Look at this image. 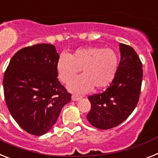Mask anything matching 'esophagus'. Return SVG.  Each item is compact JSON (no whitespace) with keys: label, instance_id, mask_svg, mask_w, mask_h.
<instances>
[{"label":"esophagus","instance_id":"34e87169","mask_svg":"<svg viewBox=\"0 0 158 158\" xmlns=\"http://www.w3.org/2000/svg\"><path fill=\"white\" fill-rule=\"evenodd\" d=\"M83 98L81 95H77V94H73L72 95V97H71V98H72V100L73 101H78V100L81 99V98Z\"/></svg>","mask_w":158,"mask_h":158}]
</instances>
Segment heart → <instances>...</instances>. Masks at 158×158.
<instances>
[{"label": "heart", "instance_id": "obj_1", "mask_svg": "<svg viewBox=\"0 0 158 158\" xmlns=\"http://www.w3.org/2000/svg\"><path fill=\"white\" fill-rule=\"evenodd\" d=\"M118 65V57L114 49L99 47L78 48L70 56L62 55L56 63L58 77L68 84L83 69V76L68 86L72 92H87L94 87L102 89L113 81Z\"/></svg>", "mask_w": 158, "mask_h": 158}]
</instances>
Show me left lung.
I'll return each instance as SVG.
<instances>
[{"label": "left lung", "mask_w": 158, "mask_h": 158, "mask_svg": "<svg viewBox=\"0 0 158 158\" xmlns=\"http://www.w3.org/2000/svg\"><path fill=\"white\" fill-rule=\"evenodd\" d=\"M119 47L121 60L113 81L103 92L88 96L91 108L87 118L100 130L114 128L123 123L139 100L142 64L133 48L122 43Z\"/></svg>", "instance_id": "8db88e82"}]
</instances>
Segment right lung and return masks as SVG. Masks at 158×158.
<instances>
[{"label":"right lung","instance_id":"add662e5","mask_svg":"<svg viewBox=\"0 0 158 158\" xmlns=\"http://www.w3.org/2000/svg\"><path fill=\"white\" fill-rule=\"evenodd\" d=\"M56 47L39 44L19 50L4 75L7 106L26 132L40 136L56 123L71 94L59 81Z\"/></svg>","mask_w":158,"mask_h":158}]
</instances>
